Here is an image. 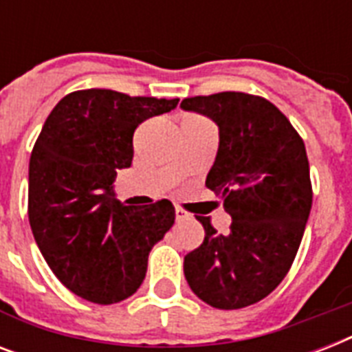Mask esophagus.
<instances>
[{"label":"esophagus","instance_id":"obj_1","mask_svg":"<svg viewBox=\"0 0 352 352\" xmlns=\"http://www.w3.org/2000/svg\"><path fill=\"white\" fill-rule=\"evenodd\" d=\"M188 217H190V214H188L186 210H182V208H179V206H177V208H175V219L177 221H184V219H188Z\"/></svg>","mask_w":352,"mask_h":352}]
</instances>
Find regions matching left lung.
<instances>
[{"mask_svg": "<svg viewBox=\"0 0 352 352\" xmlns=\"http://www.w3.org/2000/svg\"><path fill=\"white\" fill-rule=\"evenodd\" d=\"M181 107L219 126L206 186L232 215L228 234L197 215L204 241L184 256V276L193 294L215 309L254 305L283 281L305 232L312 206L305 144L263 96L225 91L184 98Z\"/></svg>", "mask_w": 352, "mask_h": 352, "instance_id": "8db88e82", "label": "left lung"}]
</instances>
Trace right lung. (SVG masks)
I'll use <instances>...</instances> for the list:
<instances>
[{"label":"right lung","instance_id":"1","mask_svg":"<svg viewBox=\"0 0 352 352\" xmlns=\"http://www.w3.org/2000/svg\"><path fill=\"white\" fill-rule=\"evenodd\" d=\"M179 98L73 91L58 102L29 162V223L60 281L80 298L111 305L137 292L149 250L175 221L168 199L135 208L113 193L133 160V133Z\"/></svg>","mask_w":352,"mask_h":352}]
</instances>
